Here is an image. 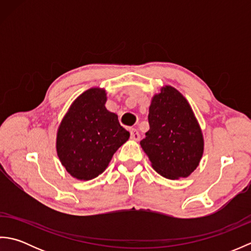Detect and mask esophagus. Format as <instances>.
Segmentation results:
<instances>
[{
  "instance_id": "1",
  "label": "esophagus",
  "mask_w": 251,
  "mask_h": 251,
  "mask_svg": "<svg viewBox=\"0 0 251 251\" xmlns=\"http://www.w3.org/2000/svg\"><path fill=\"white\" fill-rule=\"evenodd\" d=\"M130 138H131L132 140L138 141V140L140 139V134H139V132H138L137 129L131 128V129H130Z\"/></svg>"
}]
</instances>
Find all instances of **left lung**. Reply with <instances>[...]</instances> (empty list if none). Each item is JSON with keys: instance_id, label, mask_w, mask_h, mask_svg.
Masks as SVG:
<instances>
[{"instance_id": "8db88e82", "label": "left lung", "mask_w": 251, "mask_h": 251, "mask_svg": "<svg viewBox=\"0 0 251 251\" xmlns=\"http://www.w3.org/2000/svg\"><path fill=\"white\" fill-rule=\"evenodd\" d=\"M150 129L140 141L153 169L163 177L186 178L200 165L204 137L188 100L166 85L153 96L149 108Z\"/></svg>"}]
</instances>
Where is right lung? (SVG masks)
Listing matches in <instances>:
<instances>
[{"mask_svg": "<svg viewBox=\"0 0 251 251\" xmlns=\"http://www.w3.org/2000/svg\"><path fill=\"white\" fill-rule=\"evenodd\" d=\"M105 102L104 88L87 89L73 101L58 127L57 155L77 180H92L102 174L130 136L117 115L106 110Z\"/></svg>", "mask_w": 251, "mask_h": 251, "instance_id": "add662e5", "label": "right lung"}]
</instances>
